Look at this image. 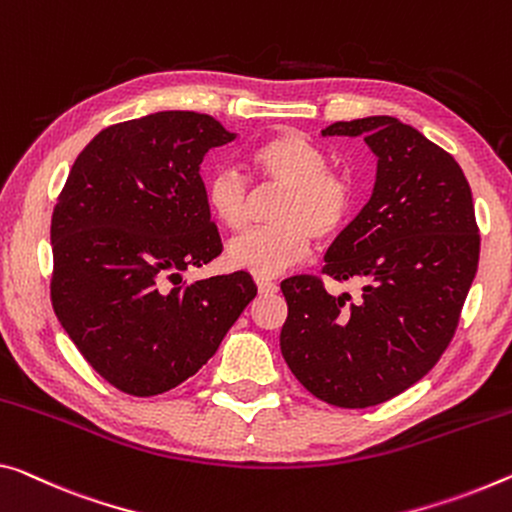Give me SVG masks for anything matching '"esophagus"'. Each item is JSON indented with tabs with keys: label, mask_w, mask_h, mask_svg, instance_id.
I'll return each mask as SVG.
<instances>
[{
	"label": "esophagus",
	"mask_w": 512,
	"mask_h": 512,
	"mask_svg": "<svg viewBox=\"0 0 512 512\" xmlns=\"http://www.w3.org/2000/svg\"><path fill=\"white\" fill-rule=\"evenodd\" d=\"M256 286H258V293H261V295H270V293H277V290H279L277 281H270V279H256Z\"/></svg>",
	"instance_id": "esophagus-1"
}]
</instances>
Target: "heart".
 <instances>
[{
    "instance_id": "1",
    "label": "heart",
    "mask_w": 512,
    "mask_h": 512,
    "mask_svg": "<svg viewBox=\"0 0 512 512\" xmlns=\"http://www.w3.org/2000/svg\"><path fill=\"white\" fill-rule=\"evenodd\" d=\"M251 164L265 185L283 187L272 212L277 224L235 238L226 249V261L256 279H272L304 261L313 238L332 240L341 233L352 210V185L327 169L325 151L300 132H283L258 144ZM206 199L226 229L240 231L249 222L254 192L238 169H217L208 178Z\"/></svg>"
}]
</instances>
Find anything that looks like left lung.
<instances>
[{
	"mask_svg": "<svg viewBox=\"0 0 512 512\" xmlns=\"http://www.w3.org/2000/svg\"><path fill=\"white\" fill-rule=\"evenodd\" d=\"M325 137H364L373 194L325 254L322 274L361 279V300L329 295L309 274L281 281V355L329 405H380L426 375L458 327L481 238L460 164L393 116L338 121Z\"/></svg>",
	"mask_w": 512,
	"mask_h": 512,
	"instance_id": "1",
	"label": "left lung"
}]
</instances>
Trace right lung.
Listing matches in <instances>:
<instances>
[{
  "mask_svg": "<svg viewBox=\"0 0 512 512\" xmlns=\"http://www.w3.org/2000/svg\"><path fill=\"white\" fill-rule=\"evenodd\" d=\"M233 139L196 112L109 125L77 155L54 206V313L93 371L130 396L192 377L256 297L247 272L183 281L222 254L199 171Z\"/></svg>",
  "mask_w": 512,
  "mask_h": 512,
  "instance_id": "right-lung-1",
  "label": "right lung"
}]
</instances>
